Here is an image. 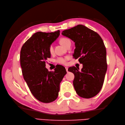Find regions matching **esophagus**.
<instances>
[{
    "instance_id": "34e87169",
    "label": "esophagus",
    "mask_w": 125,
    "mask_h": 125,
    "mask_svg": "<svg viewBox=\"0 0 125 125\" xmlns=\"http://www.w3.org/2000/svg\"><path fill=\"white\" fill-rule=\"evenodd\" d=\"M65 68H66V70L67 72H68V67H65Z\"/></svg>"
}]
</instances>
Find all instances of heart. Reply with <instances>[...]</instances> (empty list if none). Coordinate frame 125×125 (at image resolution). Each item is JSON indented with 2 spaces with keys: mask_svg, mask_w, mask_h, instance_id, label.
<instances>
[{
  "mask_svg": "<svg viewBox=\"0 0 125 125\" xmlns=\"http://www.w3.org/2000/svg\"><path fill=\"white\" fill-rule=\"evenodd\" d=\"M70 41L68 39L66 38V37H62V38L60 39L59 40L60 43L65 47H66L67 43ZM48 51H49V52H50L51 54H52V52H54V47H53V46H52V45H51L50 46H49ZM67 59H68V57H59L57 59L56 62L58 63H60V64L65 65V64L66 63V61H67Z\"/></svg>",
  "mask_w": 125,
  "mask_h": 125,
  "instance_id": "heart-1",
  "label": "heart"
}]
</instances>
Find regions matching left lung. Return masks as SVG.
Wrapping results in <instances>:
<instances>
[{
  "instance_id": "1",
  "label": "left lung",
  "mask_w": 125,
  "mask_h": 125,
  "mask_svg": "<svg viewBox=\"0 0 125 125\" xmlns=\"http://www.w3.org/2000/svg\"><path fill=\"white\" fill-rule=\"evenodd\" d=\"M62 35L75 43L73 57L79 59L83 68L74 66L68 69L74 75L73 84L79 96L90 99L100 92L107 68L106 51L101 37L96 32L79 24L64 30Z\"/></svg>"
}]
</instances>
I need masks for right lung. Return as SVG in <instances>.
Here are the masks:
<instances>
[{"label": "right lung", "instance_id": "1", "mask_svg": "<svg viewBox=\"0 0 125 125\" xmlns=\"http://www.w3.org/2000/svg\"><path fill=\"white\" fill-rule=\"evenodd\" d=\"M60 34L37 32L26 41L20 52L22 74L30 91L36 99L45 103L54 101L58 95L60 83L67 72L59 65L54 71H48L45 62L51 57L49 46Z\"/></svg>", "mask_w": 125, "mask_h": 125}]
</instances>
